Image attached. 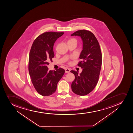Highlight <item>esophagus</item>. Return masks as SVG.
Wrapping results in <instances>:
<instances>
[{
	"mask_svg": "<svg viewBox=\"0 0 133 133\" xmlns=\"http://www.w3.org/2000/svg\"><path fill=\"white\" fill-rule=\"evenodd\" d=\"M70 69L69 68H66L65 70V72L66 73H69L70 72Z\"/></svg>",
	"mask_w": 133,
	"mask_h": 133,
	"instance_id": "esophagus-1",
	"label": "esophagus"
}]
</instances>
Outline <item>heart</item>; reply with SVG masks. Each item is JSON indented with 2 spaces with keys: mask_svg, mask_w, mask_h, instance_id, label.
<instances>
[{
  "mask_svg": "<svg viewBox=\"0 0 133 133\" xmlns=\"http://www.w3.org/2000/svg\"><path fill=\"white\" fill-rule=\"evenodd\" d=\"M76 42V43H77V41L76 40V39H75V38H71V39H70L68 41V43H70V42Z\"/></svg>",
  "mask_w": 133,
  "mask_h": 133,
  "instance_id": "b5f03b06",
  "label": "heart"
}]
</instances>
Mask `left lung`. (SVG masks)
I'll use <instances>...</instances> for the list:
<instances>
[{"mask_svg": "<svg viewBox=\"0 0 133 133\" xmlns=\"http://www.w3.org/2000/svg\"><path fill=\"white\" fill-rule=\"evenodd\" d=\"M71 35L81 37L83 43L79 57L82 61L78 64L83 71L79 74L74 70L71 71L75 76L71 89L75 94L83 96L91 92L98 83L102 61V54L96 38L90 31L80 30Z\"/></svg>", "mask_w": 133, "mask_h": 133, "instance_id": "left-lung-1", "label": "left lung"}]
</instances>
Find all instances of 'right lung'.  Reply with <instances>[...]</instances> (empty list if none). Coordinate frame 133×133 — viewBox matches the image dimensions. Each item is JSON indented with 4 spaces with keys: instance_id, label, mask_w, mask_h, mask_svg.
<instances>
[{
    "instance_id": "1",
    "label": "right lung",
    "mask_w": 133,
    "mask_h": 133,
    "mask_svg": "<svg viewBox=\"0 0 133 133\" xmlns=\"http://www.w3.org/2000/svg\"><path fill=\"white\" fill-rule=\"evenodd\" d=\"M64 32H48L39 35L33 42L29 52V71L34 87L42 96H49L56 91L57 85L65 73L59 68L49 71L48 66L54 56V44Z\"/></svg>"
}]
</instances>
